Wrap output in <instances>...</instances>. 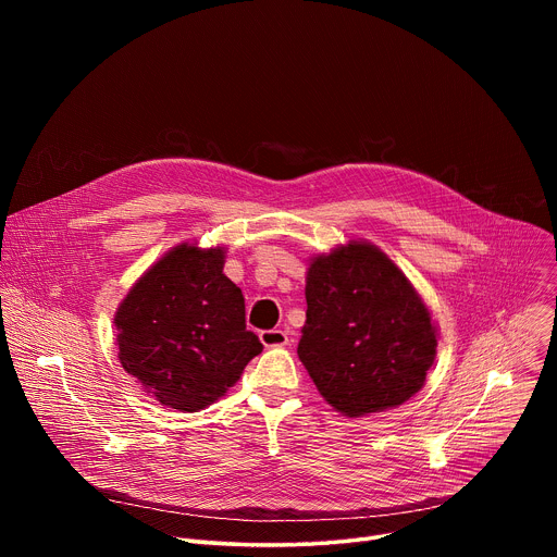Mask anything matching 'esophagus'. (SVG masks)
Instances as JSON below:
<instances>
[{"label":"esophagus","instance_id":"obj_1","mask_svg":"<svg viewBox=\"0 0 557 557\" xmlns=\"http://www.w3.org/2000/svg\"><path fill=\"white\" fill-rule=\"evenodd\" d=\"M260 342L267 346V348H277V346H286L288 344V335L284 331H262L260 333Z\"/></svg>","mask_w":557,"mask_h":557}]
</instances>
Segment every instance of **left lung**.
<instances>
[{"label": "left lung", "mask_w": 557, "mask_h": 557, "mask_svg": "<svg viewBox=\"0 0 557 557\" xmlns=\"http://www.w3.org/2000/svg\"><path fill=\"white\" fill-rule=\"evenodd\" d=\"M297 355L324 399L346 417L406 404L436 355L428 306L396 264L368 243L314 258L306 277Z\"/></svg>", "instance_id": "obj_1"}]
</instances>
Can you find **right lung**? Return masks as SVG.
Masks as SVG:
<instances>
[{"mask_svg":"<svg viewBox=\"0 0 557 557\" xmlns=\"http://www.w3.org/2000/svg\"><path fill=\"white\" fill-rule=\"evenodd\" d=\"M222 267V247L178 245L132 286L114 317L121 366L181 412L218 401L262 352L247 331L243 290Z\"/></svg>","mask_w":557,"mask_h":557,"instance_id":"obj_1","label":"right lung"}]
</instances>
